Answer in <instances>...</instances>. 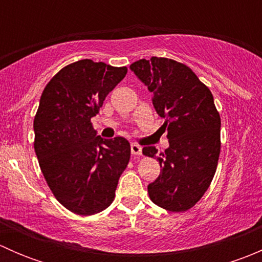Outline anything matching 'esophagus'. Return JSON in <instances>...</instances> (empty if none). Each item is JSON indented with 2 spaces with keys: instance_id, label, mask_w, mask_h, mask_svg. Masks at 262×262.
<instances>
[{
  "instance_id": "esophagus-1",
  "label": "esophagus",
  "mask_w": 262,
  "mask_h": 262,
  "mask_svg": "<svg viewBox=\"0 0 262 262\" xmlns=\"http://www.w3.org/2000/svg\"><path fill=\"white\" fill-rule=\"evenodd\" d=\"M130 150H132V155L133 156H141L142 155V147L137 143H132Z\"/></svg>"
}]
</instances>
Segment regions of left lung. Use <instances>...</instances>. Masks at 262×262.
I'll return each mask as SVG.
<instances>
[{
	"mask_svg": "<svg viewBox=\"0 0 262 262\" xmlns=\"http://www.w3.org/2000/svg\"><path fill=\"white\" fill-rule=\"evenodd\" d=\"M130 70L152 92L170 143L161 157L155 147L143 148V155L157 158L162 167L148 194L168 212H185L202 199L218 165L221 116L213 95L187 66L173 59H139Z\"/></svg>",
	"mask_w": 262,
	"mask_h": 262,
	"instance_id": "obj_1",
	"label": "left lung"
}]
</instances>
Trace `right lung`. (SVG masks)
Here are the masks:
<instances>
[{"label":"right lung","mask_w":262,"mask_h":262,"mask_svg":"<svg viewBox=\"0 0 262 262\" xmlns=\"http://www.w3.org/2000/svg\"><path fill=\"white\" fill-rule=\"evenodd\" d=\"M126 72V67L81 59L63 67L41 94L34 149L55 199L78 215L106 209L128 166L129 142L102 139L91 123Z\"/></svg>","instance_id":"add662e5"}]
</instances>
